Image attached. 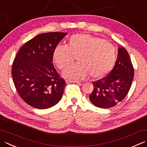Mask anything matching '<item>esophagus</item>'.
Listing matches in <instances>:
<instances>
[{
	"label": "esophagus",
	"mask_w": 147,
	"mask_h": 147,
	"mask_svg": "<svg viewBox=\"0 0 147 147\" xmlns=\"http://www.w3.org/2000/svg\"><path fill=\"white\" fill-rule=\"evenodd\" d=\"M66 83H67V84H68V83H76L78 85H81V83H80V82L76 81V80H66Z\"/></svg>",
	"instance_id": "34e87169"
}]
</instances>
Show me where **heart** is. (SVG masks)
<instances>
[{
    "instance_id": "1",
    "label": "heart",
    "mask_w": 147,
    "mask_h": 147,
    "mask_svg": "<svg viewBox=\"0 0 147 147\" xmlns=\"http://www.w3.org/2000/svg\"><path fill=\"white\" fill-rule=\"evenodd\" d=\"M76 64L64 73L67 78L82 79L90 74L100 78L110 71L115 60L113 45L99 37L89 34H74L69 37L65 45H59L54 49L53 59L59 69L67 68L74 59Z\"/></svg>"
}]
</instances>
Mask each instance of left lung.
I'll use <instances>...</instances> for the list:
<instances>
[{"instance_id": "obj_1", "label": "left lung", "mask_w": 147, "mask_h": 147, "mask_svg": "<svg viewBox=\"0 0 147 147\" xmlns=\"http://www.w3.org/2000/svg\"><path fill=\"white\" fill-rule=\"evenodd\" d=\"M134 67L127 51L119 48L115 64L107 76L93 82V91L89 99L97 107H113L125 98L131 87Z\"/></svg>"}]
</instances>
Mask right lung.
Segmentation results:
<instances>
[{
	"label": "right lung",
	"instance_id": "1",
	"mask_svg": "<svg viewBox=\"0 0 147 147\" xmlns=\"http://www.w3.org/2000/svg\"><path fill=\"white\" fill-rule=\"evenodd\" d=\"M67 34H39L25 42L14 59L11 74L16 91L34 108H50L62 98L66 83L53 64V53Z\"/></svg>",
	"mask_w": 147,
	"mask_h": 147
}]
</instances>
